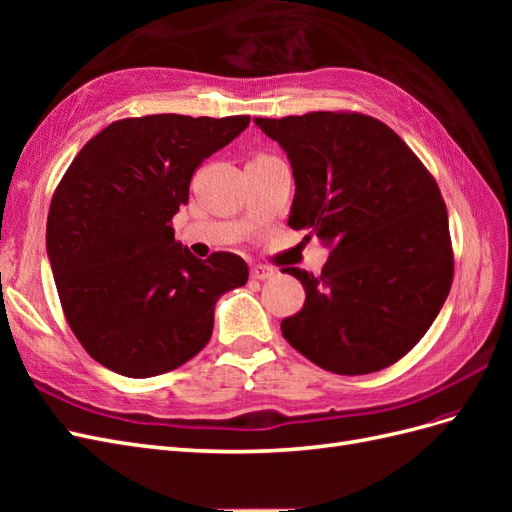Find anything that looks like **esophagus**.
<instances>
[{
	"label": "esophagus",
	"instance_id": "1",
	"mask_svg": "<svg viewBox=\"0 0 512 512\" xmlns=\"http://www.w3.org/2000/svg\"><path fill=\"white\" fill-rule=\"evenodd\" d=\"M250 273H252V280H258V282H265V280H271V277H275V271L267 265H254Z\"/></svg>",
	"mask_w": 512,
	"mask_h": 512
}]
</instances>
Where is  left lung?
<instances>
[{
	"mask_svg": "<svg viewBox=\"0 0 512 512\" xmlns=\"http://www.w3.org/2000/svg\"><path fill=\"white\" fill-rule=\"evenodd\" d=\"M254 123L292 166L288 226L331 250L320 275L284 269L305 288L301 312L282 320L288 344L344 376L393 365L427 333L453 284L438 183L374 117L318 111Z\"/></svg>",
	"mask_w": 512,
	"mask_h": 512,
	"instance_id": "8db88e82",
	"label": "left lung"
}]
</instances>
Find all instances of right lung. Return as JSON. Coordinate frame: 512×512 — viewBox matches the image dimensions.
<instances>
[{
  "instance_id": "right-lung-1",
  "label": "right lung",
  "mask_w": 512,
  "mask_h": 512,
  "mask_svg": "<svg viewBox=\"0 0 512 512\" xmlns=\"http://www.w3.org/2000/svg\"><path fill=\"white\" fill-rule=\"evenodd\" d=\"M247 126V115L121 119L59 181L46 254L70 329L100 365L128 378L177 369L207 346L222 294L247 282L243 258L200 260L170 226L200 162Z\"/></svg>"
}]
</instances>
